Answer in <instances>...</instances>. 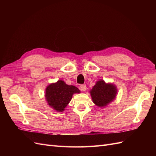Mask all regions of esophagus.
Returning a JSON list of instances; mask_svg holds the SVG:
<instances>
[{"mask_svg": "<svg viewBox=\"0 0 156 156\" xmlns=\"http://www.w3.org/2000/svg\"><path fill=\"white\" fill-rule=\"evenodd\" d=\"M79 88L83 91H86V90H87V86L85 85V84H81V85H80Z\"/></svg>", "mask_w": 156, "mask_h": 156, "instance_id": "esophagus-1", "label": "esophagus"}]
</instances>
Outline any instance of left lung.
<instances>
[{"mask_svg": "<svg viewBox=\"0 0 156 156\" xmlns=\"http://www.w3.org/2000/svg\"><path fill=\"white\" fill-rule=\"evenodd\" d=\"M90 92L93 102L98 107H104L115 100L117 88L115 84L106 83L100 79L96 82Z\"/></svg>", "mask_w": 156, "mask_h": 156, "instance_id": "obj_1", "label": "left lung"}]
</instances>
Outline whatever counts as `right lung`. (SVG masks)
I'll list each match as a JSON object with an SVG mask.
<instances>
[{
	"mask_svg": "<svg viewBox=\"0 0 156 156\" xmlns=\"http://www.w3.org/2000/svg\"><path fill=\"white\" fill-rule=\"evenodd\" d=\"M73 85H68L62 80L50 84L45 89V99L48 105L56 111L62 112L72 98L73 94L80 93Z\"/></svg>",
	"mask_w": 156,
	"mask_h": 156,
	"instance_id": "add662e5",
	"label": "right lung"
}]
</instances>
